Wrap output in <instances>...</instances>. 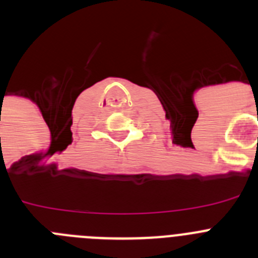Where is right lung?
Returning a JSON list of instances; mask_svg holds the SVG:
<instances>
[{"mask_svg":"<svg viewBox=\"0 0 258 258\" xmlns=\"http://www.w3.org/2000/svg\"><path fill=\"white\" fill-rule=\"evenodd\" d=\"M0 120H1V118H0Z\"/></svg>","mask_w":258,"mask_h":258,"instance_id":"1","label":"right lung"}]
</instances>
